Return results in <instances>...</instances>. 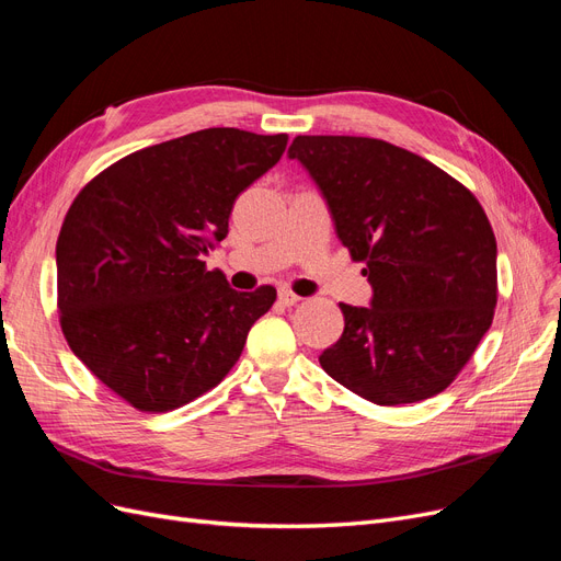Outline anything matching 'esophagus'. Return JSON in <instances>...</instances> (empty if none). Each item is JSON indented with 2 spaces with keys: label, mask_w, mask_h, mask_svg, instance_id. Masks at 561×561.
<instances>
[{
  "label": "esophagus",
  "mask_w": 561,
  "mask_h": 561,
  "mask_svg": "<svg viewBox=\"0 0 561 561\" xmlns=\"http://www.w3.org/2000/svg\"><path fill=\"white\" fill-rule=\"evenodd\" d=\"M277 300L284 305V307H291V305H296V302H300L302 298L298 296V294H294V291H288V288H279V294H277Z\"/></svg>",
  "instance_id": "34e87169"
}]
</instances>
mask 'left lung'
<instances>
[{"instance_id":"obj_1","label":"left lung","mask_w":561,"mask_h":561,"mask_svg":"<svg viewBox=\"0 0 561 561\" xmlns=\"http://www.w3.org/2000/svg\"><path fill=\"white\" fill-rule=\"evenodd\" d=\"M288 158L314 179L373 286L370 307L340 302L345 331L319 356L321 368L377 405L440 393L496 307V238L476 195L426 158L373 137L298 135Z\"/></svg>"}]
</instances>
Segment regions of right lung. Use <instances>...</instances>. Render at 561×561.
Listing matches in <instances>:
<instances>
[{
	"instance_id": "1",
	"label": "right lung",
	"mask_w": 561,
	"mask_h": 561,
	"mask_svg": "<svg viewBox=\"0 0 561 561\" xmlns=\"http://www.w3.org/2000/svg\"><path fill=\"white\" fill-rule=\"evenodd\" d=\"M286 135L207 128L121 158L71 203L56 247L60 327L85 368L141 412L214 389L277 291L240 294L207 249Z\"/></svg>"
}]
</instances>
